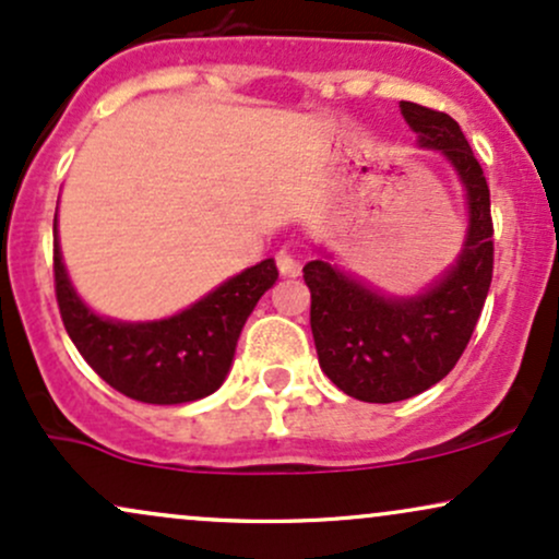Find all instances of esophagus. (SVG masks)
Segmentation results:
<instances>
[{
	"instance_id": "1",
	"label": "esophagus",
	"mask_w": 559,
	"mask_h": 559,
	"mask_svg": "<svg viewBox=\"0 0 559 559\" xmlns=\"http://www.w3.org/2000/svg\"><path fill=\"white\" fill-rule=\"evenodd\" d=\"M275 265H278L281 275H286V278H297V275L301 273L299 260L294 258V254H288V252H278V258H275Z\"/></svg>"
}]
</instances>
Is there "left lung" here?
Returning a JSON list of instances; mask_svg holds the SVG:
<instances>
[{"label":"left lung","instance_id":"1","mask_svg":"<svg viewBox=\"0 0 559 559\" xmlns=\"http://www.w3.org/2000/svg\"><path fill=\"white\" fill-rule=\"evenodd\" d=\"M420 150L441 152L465 191L467 230L457 260L409 297L378 292L342 271L331 252L305 265L320 370L360 402H402L439 383L476 329L493 271L491 199L465 133L447 112L400 102Z\"/></svg>","mask_w":559,"mask_h":559}]
</instances>
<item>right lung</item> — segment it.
Instances as JSON below:
<instances>
[{
	"label": "right lung",
	"mask_w": 559,
	"mask_h": 559,
	"mask_svg": "<svg viewBox=\"0 0 559 559\" xmlns=\"http://www.w3.org/2000/svg\"><path fill=\"white\" fill-rule=\"evenodd\" d=\"M275 281L278 267L267 258L170 318L128 323L96 316L70 284L55 217V292L68 336L99 378L136 402L186 404L221 389L243 323Z\"/></svg>",
	"instance_id": "add662e5"
}]
</instances>
